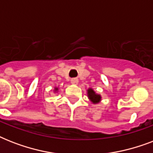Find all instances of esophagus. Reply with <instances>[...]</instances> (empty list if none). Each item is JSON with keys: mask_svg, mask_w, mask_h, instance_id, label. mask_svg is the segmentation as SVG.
<instances>
[{"mask_svg": "<svg viewBox=\"0 0 153 153\" xmlns=\"http://www.w3.org/2000/svg\"><path fill=\"white\" fill-rule=\"evenodd\" d=\"M71 82L72 84L77 85V84L79 83V79H72L71 80Z\"/></svg>", "mask_w": 153, "mask_h": 153, "instance_id": "1", "label": "esophagus"}]
</instances>
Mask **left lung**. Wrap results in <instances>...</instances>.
Returning a JSON list of instances; mask_svg holds the SVG:
<instances>
[{"mask_svg": "<svg viewBox=\"0 0 153 153\" xmlns=\"http://www.w3.org/2000/svg\"><path fill=\"white\" fill-rule=\"evenodd\" d=\"M87 95H88L89 99L93 102L94 104L98 103L101 101V98H102L100 94H96L93 89L91 88L88 89V91H87Z\"/></svg>", "mask_w": 153, "mask_h": 153, "instance_id": "1", "label": "left lung"}]
</instances>
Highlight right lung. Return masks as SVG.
I'll return each instance as SVG.
<instances>
[{"label":"right lung","mask_w":153,"mask_h":153,"mask_svg":"<svg viewBox=\"0 0 153 153\" xmlns=\"http://www.w3.org/2000/svg\"><path fill=\"white\" fill-rule=\"evenodd\" d=\"M58 91V88H57V87H55V91Z\"/></svg>","instance_id":"right-lung-1"}]
</instances>
